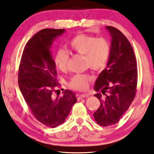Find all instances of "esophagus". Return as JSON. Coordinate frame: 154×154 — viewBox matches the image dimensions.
Here are the masks:
<instances>
[{
	"instance_id": "1",
	"label": "esophagus",
	"mask_w": 154,
	"mask_h": 154,
	"mask_svg": "<svg viewBox=\"0 0 154 154\" xmlns=\"http://www.w3.org/2000/svg\"><path fill=\"white\" fill-rule=\"evenodd\" d=\"M89 97L88 94H82L78 96L77 99H78V100H80L83 98H86V97Z\"/></svg>"
}]
</instances>
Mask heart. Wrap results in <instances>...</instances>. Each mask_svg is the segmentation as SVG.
Returning <instances> with one entry per match:
<instances>
[{"instance_id":"obj_1","label":"heart","mask_w":154,"mask_h":154,"mask_svg":"<svg viewBox=\"0 0 154 154\" xmlns=\"http://www.w3.org/2000/svg\"><path fill=\"white\" fill-rule=\"evenodd\" d=\"M68 48L73 53L84 56L85 66L96 72L106 68L110 56V45L106 38H95L85 33L75 35L68 42ZM69 55L63 50H58L55 55L56 66L62 71L67 70ZM92 80L89 74H76L70 78L68 86L72 89L84 90Z\"/></svg>"}]
</instances>
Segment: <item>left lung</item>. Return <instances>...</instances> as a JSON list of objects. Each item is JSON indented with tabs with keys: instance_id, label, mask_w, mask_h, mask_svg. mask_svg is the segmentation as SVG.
I'll use <instances>...</instances> for the list:
<instances>
[{
	"instance_id": "8db88e82",
	"label": "left lung",
	"mask_w": 154,
	"mask_h": 154,
	"mask_svg": "<svg viewBox=\"0 0 154 154\" xmlns=\"http://www.w3.org/2000/svg\"><path fill=\"white\" fill-rule=\"evenodd\" d=\"M110 33V56L100 73L94 89L100 106L93 116L99 125L107 127L120 121L136 96L137 63L130 42L119 29L106 26Z\"/></svg>"
}]
</instances>
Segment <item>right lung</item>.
<instances>
[{"mask_svg": "<svg viewBox=\"0 0 154 154\" xmlns=\"http://www.w3.org/2000/svg\"><path fill=\"white\" fill-rule=\"evenodd\" d=\"M64 32V29H45L35 34L24 48L18 70L19 88L26 103L38 121L52 128L64 123L77 101L70 90H65L61 97L55 95L60 84L51 48Z\"/></svg>", "mask_w": 154, "mask_h": 154, "instance_id": "add662e5", "label": "right lung"}]
</instances>
